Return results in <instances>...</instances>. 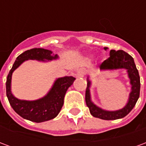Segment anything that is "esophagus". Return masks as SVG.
Instances as JSON below:
<instances>
[{
  "label": "esophagus",
  "mask_w": 146,
  "mask_h": 146,
  "mask_svg": "<svg viewBox=\"0 0 146 146\" xmlns=\"http://www.w3.org/2000/svg\"><path fill=\"white\" fill-rule=\"evenodd\" d=\"M85 75V71L83 70V69H80L77 72H76V76L80 78V77H83V76Z\"/></svg>",
  "instance_id": "obj_1"
}]
</instances>
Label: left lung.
Returning a JSON list of instances; mask_svg holds the SVG:
<instances>
[{"label":"left lung","mask_w":146,"mask_h":146,"mask_svg":"<svg viewBox=\"0 0 146 146\" xmlns=\"http://www.w3.org/2000/svg\"><path fill=\"white\" fill-rule=\"evenodd\" d=\"M106 50L107 48H104ZM101 70H116V69H126L128 73V76L131 80V92L130 93V97L127 104L125 107L117 111H106L96 106L91 101L90 90L91 86L90 80H88V85L86 88L85 101L87 106L89 108L90 113L92 116L99 119L112 120V119H120L126 116L132 109L135 107L140 95V76L138 71L136 68L134 58L123 50H111L110 52V57L105 60L100 65Z\"/></svg>","instance_id":"left-lung-1"}]
</instances>
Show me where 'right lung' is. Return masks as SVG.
I'll return each mask as SVG.
<instances>
[{
    "label": "right lung",
    "instance_id": "add662e5",
    "mask_svg": "<svg viewBox=\"0 0 146 146\" xmlns=\"http://www.w3.org/2000/svg\"><path fill=\"white\" fill-rule=\"evenodd\" d=\"M58 55L52 51L44 48H33L19 54L9 71L6 81V94L12 109L23 118L36 123L44 122L54 119L60 112L64 103V97L67 89L73 84L75 78L65 76L55 80L52 88L44 98L36 101L19 100L13 96L11 92V75L15 69L25 60L36 59L44 61L57 58Z\"/></svg>",
    "mask_w": 146,
    "mask_h": 146
}]
</instances>
